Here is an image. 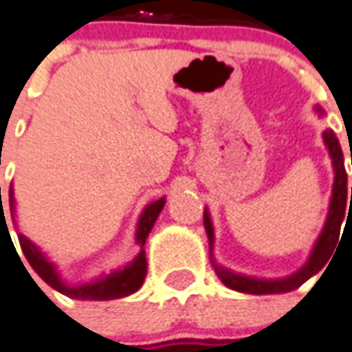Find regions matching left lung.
<instances>
[{"mask_svg": "<svg viewBox=\"0 0 352 352\" xmlns=\"http://www.w3.org/2000/svg\"><path fill=\"white\" fill-rule=\"evenodd\" d=\"M324 142L328 146L331 161H333V170H336V182H333V195H331L330 203V214L328 220L322 229V235L318 236V243L315 244V250L309 258L307 265L300 269L296 275L283 278V280H256V278H248V276H241L231 273L228 269L218 267L214 263L216 273L221 278V283L226 284L228 288L236 292H244V294H280V292H292L296 288H300L301 284L305 283L307 278L316 275L320 269L330 261L331 254L336 252V244L340 243L341 233V221L345 218V210L347 206H352V188L351 193L347 189V172L343 166V151H341L340 140L336 138L333 131L324 132ZM352 163V161H351ZM204 229L208 235V243H214V231H212V223L208 214L204 212Z\"/></svg>", "mask_w": 352, "mask_h": 352, "instance_id": "obj_1", "label": "left lung"}]
</instances>
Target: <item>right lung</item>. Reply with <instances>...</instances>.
<instances>
[{
    "mask_svg": "<svg viewBox=\"0 0 352 352\" xmlns=\"http://www.w3.org/2000/svg\"><path fill=\"white\" fill-rule=\"evenodd\" d=\"M11 193V210L14 208V203H12V191ZM164 206V197L159 199L155 203H151L142 214L140 221H138V229H136V241L140 244V254L136 256V260L132 261L131 265H126L124 269H119L116 273H111L106 278L102 280H96L92 284H83V286H66L62 283L60 276L56 275V271L52 267V263L45 260V256L39 252L36 244H32L26 239V236L19 233V243H21V248L26 256V260L32 265V269L36 271L37 275L43 278L45 283L52 286L54 290H58L64 296L68 298H74V300H116V298H124L132 292H136L144 283L146 278V273H148V261H146V252H144V244H146V239H148L149 231L153 228V223L159 218V214L163 210ZM1 212H3V203H1ZM5 216V214H3ZM1 228H7V223H1ZM7 233H9V228H7ZM11 236V235H9Z\"/></svg>",
    "mask_w": 352,
    "mask_h": 352,
    "instance_id": "obj_1",
    "label": "right lung"
}]
</instances>
